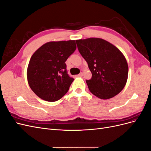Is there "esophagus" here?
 I'll list each match as a JSON object with an SVG mask.
<instances>
[{
    "mask_svg": "<svg viewBox=\"0 0 151 151\" xmlns=\"http://www.w3.org/2000/svg\"><path fill=\"white\" fill-rule=\"evenodd\" d=\"M83 76V72H81L80 74H79L78 75H77V76H78V77H82Z\"/></svg>",
    "mask_w": 151,
    "mask_h": 151,
    "instance_id": "obj_1",
    "label": "esophagus"
}]
</instances>
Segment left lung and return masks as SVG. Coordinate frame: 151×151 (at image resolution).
Masks as SVG:
<instances>
[{"mask_svg": "<svg viewBox=\"0 0 151 151\" xmlns=\"http://www.w3.org/2000/svg\"><path fill=\"white\" fill-rule=\"evenodd\" d=\"M76 41L92 73L91 79L86 81L91 93L102 99L120 93L127 83L129 72L127 60L120 50L101 38Z\"/></svg>", "mask_w": 151, "mask_h": 151, "instance_id": "obj_1", "label": "left lung"}]
</instances>
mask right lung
<instances>
[{"label":"right lung","mask_w":151,"mask_h":151,"mask_svg":"<svg viewBox=\"0 0 151 151\" xmlns=\"http://www.w3.org/2000/svg\"><path fill=\"white\" fill-rule=\"evenodd\" d=\"M76 49L75 40L50 42L31 56L27 69L30 88L45 101L61 99L74 81L68 75L65 61Z\"/></svg>","instance_id":"add662e5"}]
</instances>
